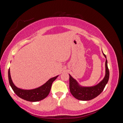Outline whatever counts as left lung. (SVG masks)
<instances>
[{
    "instance_id": "obj_1",
    "label": "left lung",
    "mask_w": 123,
    "mask_h": 123,
    "mask_svg": "<svg viewBox=\"0 0 123 123\" xmlns=\"http://www.w3.org/2000/svg\"><path fill=\"white\" fill-rule=\"evenodd\" d=\"M106 58L105 61V74L104 78L97 84L92 86H83L79 84L76 80L73 78L69 74V88L70 93L74 97L82 101H88L92 100L98 96L102 92L108 83L109 77V72L108 68V62L106 55L103 53Z\"/></svg>"
}]
</instances>
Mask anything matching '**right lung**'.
Returning a JSON list of instances; mask_svg holds the SVG:
<instances>
[{
	"label": "right lung",
	"mask_w": 123,
	"mask_h": 123,
	"mask_svg": "<svg viewBox=\"0 0 123 123\" xmlns=\"http://www.w3.org/2000/svg\"><path fill=\"white\" fill-rule=\"evenodd\" d=\"M8 75L10 85L13 91H14L15 93L20 98L26 100V101L31 102L39 101L45 98L49 94L53 81L55 80L58 76H57L53 78H51L45 84H44L43 85L38 87L37 88L33 89L26 90L18 88L14 85L11 77L10 69H8Z\"/></svg>",
	"instance_id": "1"
}]
</instances>
